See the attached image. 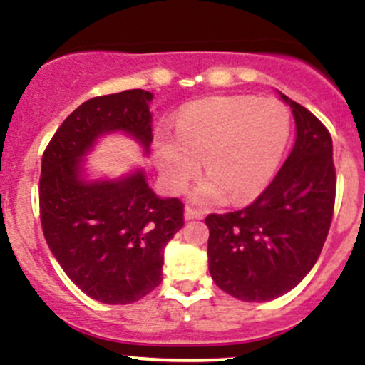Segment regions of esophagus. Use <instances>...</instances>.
Returning a JSON list of instances; mask_svg holds the SVG:
<instances>
[{
	"label": "esophagus",
	"instance_id": "34e87169",
	"mask_svg": "<svg viewBox=\"0 0 365 365\" xmlns=\"http://www.w3.org/2000/svg\"><path fill=\"white\" fill-rule=\"evenodd\" d=\"M203 217V212L197 210L194 207H187L185 208V219H201Z\"/></svg>",
	"mask_w": 365,
	"mask_h": 365
}]
</instances>
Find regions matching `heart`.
<instances>
[{
    "mask_svg": "<svg viewBox=\"0 0 365 365\" xmlns=\"http://www.w3.org/2000/svg\"><path fill=\"white\" fill-rule=\"evenodd\" d=\"M291 115L277 100L215 96L187 108L176 121V140L158 146L157 160L165 185L180 192L200 171L210 173L196 200L221 201L230 194L242 203L272 180L284 157Z\"/></svg>",
    "mask_w": 365,
    "mask_h": 365,
    "instance_id": "obj_1",
    "label": "heart"
}]
</instances>
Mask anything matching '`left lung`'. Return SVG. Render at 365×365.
I'll list each match as a JSON object with an SVG mask.
<instances>
[{"instance_id": "8db88e82", "label": "left lung", "mask_w": 365, "mask_h": 365, "mask_svg": "<svg viewBox=\"0 0 365 365\" xmlns=\"http://www.w3.org/2000/svg\"><path fill=\"white\" fill-rule=\"evenodd\" d=\"M296 143L251 205L208 214V271L240 302H271L294 289L319 258L334 217L337 175L327 126L296 101Z\"/></svg>"}]
</instances>
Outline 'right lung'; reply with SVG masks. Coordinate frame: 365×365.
I'll return each mask as SVG.
<instances>
[{
    "label": "right lung",
    "instance_id": "1",
    "mask_svg": "<svg viewBox=\"0 0 365 365\" xmlns=\"http://www.w3.org/2000/svg\"><path fill=\"white\" fill-rule=\"evenodd\" d=\"M151 98L132 88L85 101L42 153L38 212L46 242L71 282L108 305L135 303L160 285L164 247L185 222V205L155 196L143 171L119 182L80 178L81 157L101 133L123 130L148 150Z\"/></svg>",
    "mask_w": 365,
    "mask_h": 365
}]
</instances>
